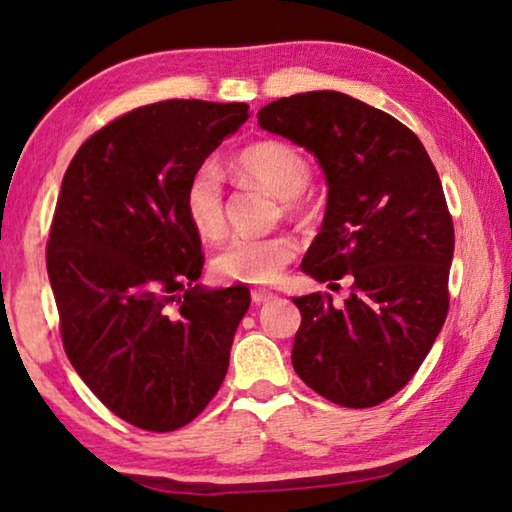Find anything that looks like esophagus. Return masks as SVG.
Instances as JSON below:
<instances>
[{
	"instance_id": "esophagus-1",
	"label": "esophagus",
	"mask_w": 512,
	"mask_h": 512,
	"mask_svg": "<svg viewBox=\"0 0 512 512\" xmlns=\"http://www.w3.org/2000/svg\"><path fill=\"white\" fill-rule=\"evenodd\" d=\"M250 297H253L255 304H264V302H271L275 295L271 291H266V288H253V291H250Z\"/></svg>"
}]
</instances>
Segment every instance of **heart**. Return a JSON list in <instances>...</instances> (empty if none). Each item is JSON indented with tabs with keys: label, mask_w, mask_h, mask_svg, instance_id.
Returning <instances> with one entry per match:
<instances>
[{
	"label": "heart",
	"mask_w": 512,
	"mask_h": 512,
	"mask_svg": "<svg viewBox=\"0 0 512 512\" xmlns=\"http://www.w3.org/2000/svg\"><path fill=\"white\" fill-rule=\"evenodd\" d=\"M237 170L262 183L275 197L293 208L306 190L311 167L295 147L264 141L246 147L235 159ZM183 208L192 228L203 239H219L226 228L224 179L215 163H203L190 174L183 192ZM297 246L288 237H235L219 248L212 268L219 277L244 284H273L286 264L293 262Z\"/></svg>",
	"instance_id": "b5f03b06"
}]
</instances>
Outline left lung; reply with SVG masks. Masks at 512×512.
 Segmentation results:
<instances>
[{
  "mask_svg": "<svg viewBox=\"0 0 512 512\" xmlns=\"http://www.w3.org/2000/svg\"><path fill=\"white\" fill-rule=\"evenodd\" d=\"M257 123L311 152L327 179L302 271L351 282L345 306L293 297V367L331 403L374 407L410 383L448 315L454 226L439 174L414 132L340 91L280 98Z\"/></svg>",
  "mask_w": 512,
  "mask_h": 512,
  "instance_id": "1",
  "label": "left lung"
}]
</instances>
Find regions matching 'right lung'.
Wrapping results in <instances>:
<instances>
[{"mask_svg": "<svg viewBox=\"0 0 512 512\" xmlns=\"http://www.w3.org/2000/svg\"><path fill=\"white\" fill-rule=\"evenodd\" d=\"M246 102L163 100L102 127L73 156L46 271L73 369L141 430L197 418L228 371L246 286L199 284L190 174L248 120Z\"/></svg>", "mask_w": 512, "mask_h": 512, "instance_id": "obj_1", "label": "right lung"}]
</instances>
